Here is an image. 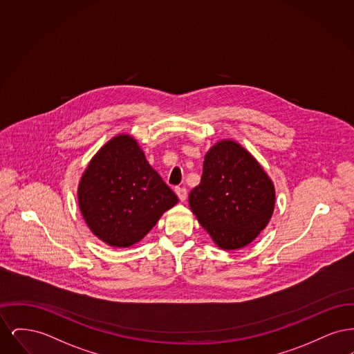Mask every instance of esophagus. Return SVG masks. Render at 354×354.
I'll return each mask as SVG.
<instances>
[{"instance_id": "obj_1", "label": "esophagus", "mask_w": 354, "mask_h": 354, "mask_svg": "<svg viewBox=\"0 0 354 354\" xmlns=\"http://www.w3.org/2000/svg\"><path fill=\"white\" fill-rule=\"evenodd\" d=\"M175 192H176L178 198L180 199V202H185V198H187V189H185V187H176Z\"/></svg>"}]
</instances>
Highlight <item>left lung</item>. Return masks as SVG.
Here are the masks:
<instances>
[{
    "label": "left lung",
    "mask_w": 354,
    "mask_h": 354,
    "mask_svg": "<svg viewBox=\"0 0 354 354\" xmlns=\"http://www.w3.org/2000/svg\"><path fill=\"white\" fill-rule=\"evenodd\" d=\"M274 201L268 174L232 139L219 140L207 151L202 182L188 195L192 214L224 251L251 244L268 225Z\"/></svg>",
    "instance_id": "8db88e82"
}]
</instances>
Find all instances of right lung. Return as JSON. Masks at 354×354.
<instances>
[{
	"label": "right lung",
	"instance_id": "obj_1",
	"mask_svg": "<svg viewBox=\"0 0 354 354\" xmlns=\"http://www.w3.org/2000/svg\"><path fill=\"white\" fill-rule=\"evenodd\" d=\"M90 231L110 247L129 248L179 202L130 134L115 135L91 158L78 185Z\"/></svg>",
	"mask_w": 354,
	"mask_h": 354
}]
</instances>
